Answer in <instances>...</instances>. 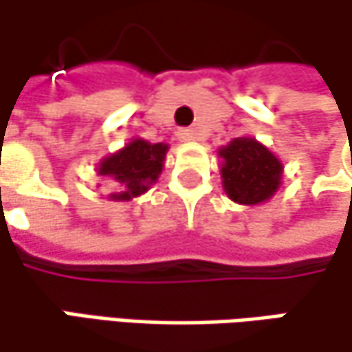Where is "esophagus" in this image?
I'll use <instances>...</instances> for the list:
<instances>
[{
	"label": "esophagus",
	"instance_id": "esophagus-1",
	"mask_svg": "<svg viewBox=\"0 0 352 352\" xmlns=\"http://www.w3.org/2000/svg\"><path fill=\"white\" fill-rule=\"evenodd\" d=\"M177 137H179V141H195L197 139V133L193 129H181L177 133Z\"/></svg>",
	"mask_w": 352,
	"mask_h": 352
}]
</instances>
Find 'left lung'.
<instances>
[{"mask_svg":"<svg viewBox=\"0 0 352 352\" xmlns=\"http://www.w3.org/2000/svg\"><path fill=\"white\" fill-rule=\"evenodd\" d=\"M221 183L228 197L241 206L268 201L282 183V163L252 137L234 139L219 148Z\"/></svg>","mask_w":352,"mask_h":352,"instance_id":"1","label":"left lung"}]
</instances>
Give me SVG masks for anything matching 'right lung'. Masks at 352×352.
<instances>
[{"instance_id": "right-lung-1", "label": "right lung", "mask_w": 352, "mask_h": 352, "mask_svg": "<svg viewBox=\"0 0 352 352\" xmlns=\"http://www.w3.org/2000/svg\"><path fill=\"white\" fill-rule=\"evenodd\" d=\"M167 148L165 143L153 144L144 139H133L120 151L102 159L98 163V175L112 179L116 189L109 197L114 201H131L143 195L161 175Z\"/></svg>"}]
</instances>
